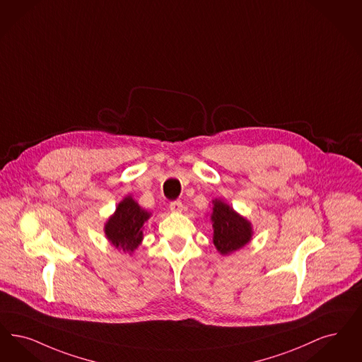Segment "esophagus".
Wrapping results in <instances>:
<instances>
[{"label":"esophagus","instance_id":"34e87169","mask_svg":"<svg viewBox=\"0 0 362 362\" xmlns=\"http://www.w3.org/2000/svg\"><path fill=\"white\" fill-rule=\"evenodd\" d=\"M170 209L173 213H182L183 210V204L180 201H174V202L170 203Z\"/></svg>","mask_w":362,"mask_h":362}]
</instances>
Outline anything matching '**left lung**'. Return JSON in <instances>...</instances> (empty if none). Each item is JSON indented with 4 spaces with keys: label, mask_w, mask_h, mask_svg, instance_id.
I'll return each mask as SVG.
<instances>
[{
    "label": "left lung",
    "mask_w": 362,
    "mask_h": 362,
    "mask_svg": "<svg viewBox=\"0 0 362 362\" xmlns=\"http://www.w3.org/2000/svg\"><path fill=\"white\" fill-rule=\"evenodd\" d=\"M210 221L213 225V244L222 256L243 249L253 238V226L249 219L237 213L229 203L216 198L211 201Z\"/></svg>",
    "instance_id": "8db88e82"
}]
</instances>
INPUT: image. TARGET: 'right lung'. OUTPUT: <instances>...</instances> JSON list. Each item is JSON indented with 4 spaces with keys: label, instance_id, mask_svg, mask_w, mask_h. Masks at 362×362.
Listing matches in <instances>:
<instances>
[{
    "label": "right lung",
    "instance_id": "right-lung-1",
    "mask_svg": "<svg viewBox=\"0 0 362 362\" xmlns=\"http://www.w3.org/2000/svg\"><path fill=\"white\" fill-rule=\"evenodd\" d=\"M151 217V211L144 210L132 195H128L117 204L116 211L107 218L103 232L110 245L132 255L141 245L145 222Z\"/></svg>",
    "mask_w": 362,
    "mask_h": 362
}]
</instances>
